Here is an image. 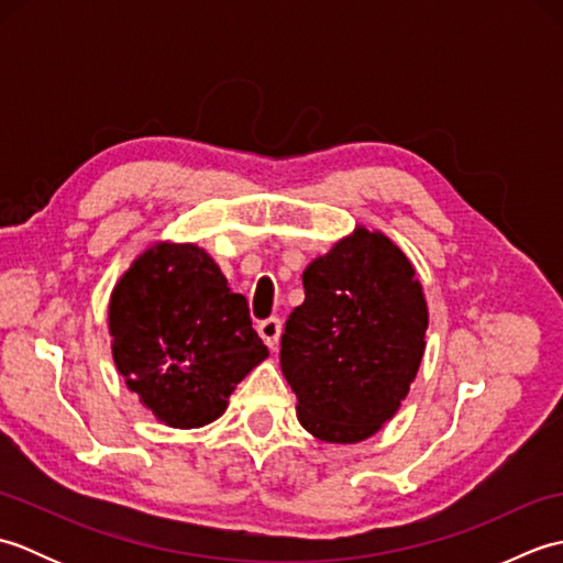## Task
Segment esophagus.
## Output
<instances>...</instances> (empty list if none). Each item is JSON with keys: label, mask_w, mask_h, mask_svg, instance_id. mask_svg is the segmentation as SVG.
<instances>
[{"label": "esophagus", "mask_w": 563, "mask_h": 563, "mask_svg": "<svg viewBox=\"0 0 563 563\" xmlns=\"http://www.w3.org/2000/svg\"><path fill=\"white\" fill-rule=\"evenodd\" d=\"M280 333H283V321L278 317H271V319H263L258 324V336L266 341L268 349L275 351V345L280 341Z\"/></svg>", "instance_id": "1"}]
</instances>
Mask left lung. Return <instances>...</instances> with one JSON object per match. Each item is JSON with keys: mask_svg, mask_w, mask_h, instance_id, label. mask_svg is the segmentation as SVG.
I'll list each match as a JSON object with an SVG mask.
<instances>
[{"mask_svg": "<svg viewBox=\"0 0 563 563\" xmlns=\"http://www.w3.org/2000/svg\"><path fill=\"white\" fill-rule=\"evenodd\" d=\"M280 367L297 418L324 442L367 440L391 421L426 351L428 305L411 261L382 232H355L302 273Z\"/></svg>", "mask_w": 563, "mask_h": 563, "instance_id": "8db88e82", "label": "left lung"}]
</instances>
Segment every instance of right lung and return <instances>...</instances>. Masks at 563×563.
Here are the masks:
<instances>
[{
	"label": "right lung",
	"instance_id": "1",
	"mask_svg": "<svg viewBox=\"0 0 563 563\" xmlns=\"http://www.w3.org/2000/svg\"><path fill=\"white\" fill-rule=\"evenodd\" d=\"M109 331L128 389L172 428L220 418L234 387L268 357L246 297L196 244L142 251L111 292Z\"/></svg>",
	"mask_w": 563,
	"mask_h": 563
}]
</instances>
